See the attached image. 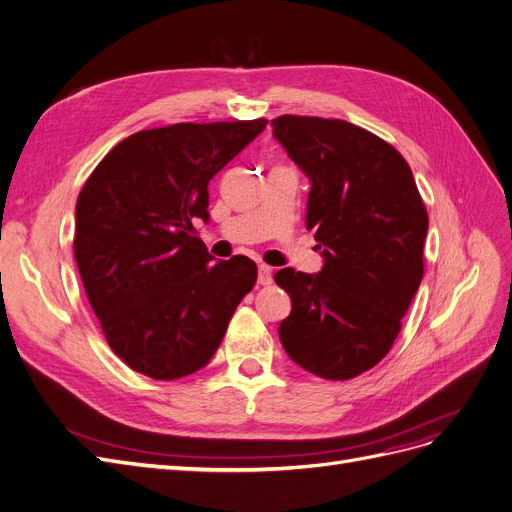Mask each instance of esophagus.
Here are the masks:
<instances>
[{
    "label": "esophagus",
    "mask_w": 512,
    "mask_h": 512,
    "mask_svg": "<svg viewBox=\"0 0 512 512\" xmlns=\"http://www.w3.org/2000/svg\"><path fill=\"white\" fill-rule=\"evenodd\" d=\"M271 281H273V269L267 267V264H260V267H258V284L269 286Z\"/></svg>",
    "instance_id": "1"
}]
</instances>
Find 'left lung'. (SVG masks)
Returning a JSON list of instances; mask_svg holds the SVG:
<instances>
[{"mask_svg": "<svg viewBox=\"0 0 512 512\" xmlns=\"http://www.w3.org/2000/svg\"><path fill=\"white\" fill-rule=\"evenodd\" d=\"M271 125L311 182L307 228L324 258L320 273H275L292 301L279 341L317 377H358L394 345L424 277V201L400 152L351 122L286 114Z\"/></svg>", "mask_w": 512, "mask_h": 512, "instance_id": "obj_1", "label": "left lung"}]
</instances>
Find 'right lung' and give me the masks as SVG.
<instances>
[{"label":"right lung","mask_w":512,"mask_h":512,"mask_svg":"<svg viewBox=\"0 0 512 512\" xmlns=\"http://www.w3.org/2000/svg\"><path fill=\"white\" fill-rule=\"evenodd\" d=\"M267 120L139 131L95 167L76 203L74 254L114 354L152 379L203 368L256 284L248 256L218 260L195 235L209 180Z\"/></svg>","instance_id":"right-lung-1"}]
</instances>
